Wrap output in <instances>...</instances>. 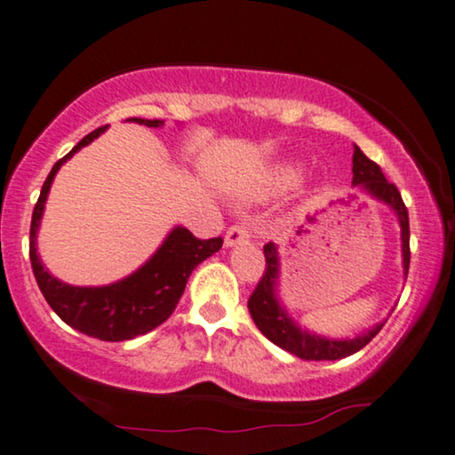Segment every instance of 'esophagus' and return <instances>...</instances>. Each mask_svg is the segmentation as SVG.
<instances>
[{"label": "esophagus", "instance_id": "34e87169", "mask_svg": "<svg viewBox=\"0 0 455 455\" xmlns=\"http://www.w3.org/2000/svg\"><path fill=\"white\" fill-rule=\"evenodd\" d=\"M250 233H251V228L247 227L245 222L233 224V227H228L227 235H224V245L233 247V245H237V243H243V241L250 239Z\"/></svg>", "mask_w": 455, "mask_h": 455}]
</instances>
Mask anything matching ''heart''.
Returning <instances> with one entry per match:
<instances>
[{"mask_svg":"<svg viewBox=\"0 0 455 455\" xmlns=\"http://www.w3.org/2000/svg\"><path fill=\"white\" fill-rule=\"evenodd\" d=\"M296 180H298V170L296 168H290V165H287V168H279L277 172H275L273 187L285 188V187L294 185Z\"/></svg>","mask_w":455,"mask_h":455,"instance_id":"heart-1","label":"heart"}]
</instances>
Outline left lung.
Listing matches in <instances>:
<instances>
[{
  "mask_svg": "<svg viewBox=\"0 0 455 455\" xmlns=\"http://www.w3.org/2000/svg\"><path fill=\"white\" fill-rule=\"evenodd\" d=\"M353 185L361 187L363 191L373 195L376 199L388 204L390 208L396 212L401 224V239H403V268L405 275L410 270V216H407V208L401 199L399 188L393 182L387 180V176L382 174L380 165L376 161H371L367 155L361 151L359 147H355L353 155ZM264 273L260 281H258L256 290L251 291L250 300H247V308H250L251 319L258 325L264 336L270 342L277 344L279 348L287 350V353L300 356L307 361H336L344 359V356L355 355L356 350H361L365 344L371 342V338H376V333L382 330L384 323H378L373 330L361 336L353 338V340H327V338H319L315 333L302 331L294 321L285 315V310L279 307L277 298H275V283H277L279 275V258H277V247L273 241L264 245Z\"/></svg>",
  "mask_w": 455,
  "mask_h": 455,
  "instance_id": "8db88e82",
  "label": "left lung"
}]
</instances>
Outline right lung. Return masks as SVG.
<instances>
[{
    "mask_svg": "<svg viewBox=\"0 0 455 455\" xmlns=\"http://www.w3.org/2000/svg\"><path fill=\"white\" fill-rule=\"evenodd\" d=\"M130 122L147 125V128H161L164 125L161 119L132 117ZM105 130L107 125H102V128L84 136L73 147L71 153L56 161L54 168L45 178L31 218L28 258H31L33 275H36L45 302L67 325L85 333V336L99 338V340L122 342L155 330L174 313L195 267L220 250L222 237L197 239L188 228L176 227L145 267L138 268L130 277L105 287H73L52 277L48 270L44 268L36 250V235L44 214V204L48 199L50 185L54 180L56 172L60 170V165L79 148L90 145Z\"/></svg>",
    "mask_w": 455,
    "mask_h": 455,
    "instance_id": "add662e5",
    "label": "right lung"
}]
</instances>
